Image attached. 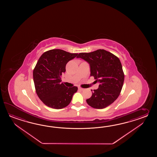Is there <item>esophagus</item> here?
<instances>
[{
	"label": "esophagus",
	"instance_id": "esophagus-1",
	"mask_svg": "<svg viewBox=\"0 0 157 157\" xmlns=\"http://www.w3.org/2000/svg\"><path fill=\"white\" fill-rule=\"evenodd\" d=\"M78 90H80V91H83L84 89H82L81 87H78Z\"/></svg>",
	"mask_w": 157,
	"mask_h": 157
}]
</instances>
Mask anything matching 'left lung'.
Returning <instances> with one entry per match:
<instances>
[{
	"mask_svg": "<svg viewBox=\"0 0 157 157\" xmlns=\"http://www.w3.org/2000/svg\"><path fill=\"white\" fill-rule=\"evenodd\" d=\"M77 58L86 61L99 87L94 90L87 103L96 109H103L113 103L120 95L124 82V71L118 57L110 52L98 49L91 53H81ZM93 90H91V91Z\"/></svg>",
	"mask_w": 157,
	"mask_h": 157,
	"instance_id": "1",
	"label": "left lung"
}]
</instances>
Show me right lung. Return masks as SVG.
<instances>
[{
	"mask_svg": "<svg viewBox=\"0 0 157 157\" xmlns=\"http://www.w3.org/2000/svg\"><path fill=\"white\" fill-rule=\"evenodd\" d=\"M61 49L44 53L33 71V82L37 95L44 104L54 109H62L70 103L77 87L68 88L62 83L60 76L66 71V64L77 57Z\"/></svg>",
	"mask_w": 157,
	"mask_h": 157,
	"instance_id": "1",
	"label": "right lung"
}]
</instances>
